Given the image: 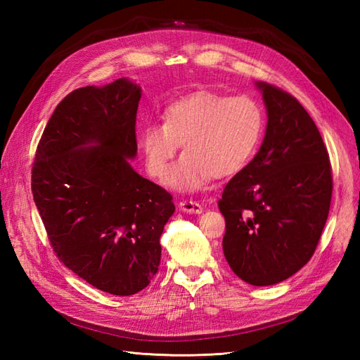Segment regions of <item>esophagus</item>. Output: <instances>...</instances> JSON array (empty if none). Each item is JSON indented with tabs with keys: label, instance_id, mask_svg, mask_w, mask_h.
Wrapping results in <instances>:
<instances>
[{
	"label": "esophagus",
	"instance_id": "esophagus-1",
	"mask_svg": "<svg viewBox=\"0 0 360 360\" xmlns=\"http://www.w3.org/2000/svg\"><path fill=\"white\" fill-rule=\"evenodd\" d=\"M179 209L186 213H201L202 212V205L196 201L192 200H186L179 202Z\"/></svg>",
	"mask_w": 360,
	"mask_h": 360
}]
</instances>
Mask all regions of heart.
Instances as JSON below:
<instances>
[{
	"label": "heart",
	"mask_w": 360,
	"mask_h": 360,
	"mask_svg": "<svg viewBox=\"0 0 360 360\" xmlns=\"http://www.w3.org/2000/svg\"><path fill=\"white\" fill-rule=\"evenodd\" d=\"M263 111L248 96L227 97L196 93L168 105L162 125L150 124L141 133L145 167L162 181L182 143L168 184L179 190H198L212 178H227L243 170L262 139Z\"/></svg>",
	"instance_id": "heart-1"
}]
</instances>
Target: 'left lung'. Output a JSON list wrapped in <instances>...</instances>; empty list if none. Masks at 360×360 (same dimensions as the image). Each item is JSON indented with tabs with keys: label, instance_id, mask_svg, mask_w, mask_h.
<instances>
[{
	"label": "left lung",
	"instance_id": "8db88e82",
	"mask_svg": "<svg viewBox=\"0 0 360 360\" xmlns=\"http://www.w3.org/2000/svg\"><path fill=\"white\" fill-rule=\"evenodd\" d=\"M267 110L255 158L227 182L218 207L223 250L249 285L289 278L316 252L333 195L330 155L308 111L294 96L258 82Z\"/></svg>",
	"mask_w": 360,
	"mask_h": 360
}]
</instances>
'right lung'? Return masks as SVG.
Instances as JSON below:
<instances>
[{"instance_id":"obj_1","label":"right lung","mask_w":360,"mask_h":360,"mask_svg":"<svg viewBox=\"0 0 360 360\" xmlns=\"http://www.w3.org/2000/svg\"><path fill=\"white\" fill-rule=\"evenodd\" d=\"M141 96L127 79L72 91L46 125L32 167L34 201L56 255L112 295L150 285L174 213L173 196L128 162Z\"/></svg>"}]
</instances>
